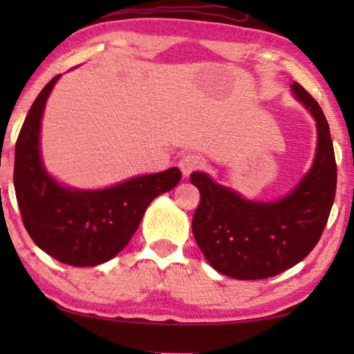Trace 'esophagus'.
I'll list each match as a JSON object with an SVG mask.
<instances>
[{"mask_svg": "<svg viewBox=\"0 0 354 354\" xmlns=\"http://www.w3.org/2000/svg\"><path fill=\"white\" fill-rule=\"evenodd\" d=\"M203 158L198 156V154H185L180 161H178V167H180V171L183 176H190L193 171H196V169L203 167Z\"/></svg>", "mask_w": 354, "mask_h": 354, "instance_id": "1", "label": "esophagus"}]
</instances>
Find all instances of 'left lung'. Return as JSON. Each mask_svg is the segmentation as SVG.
<instances>
[{
    "instance_id": "left-lung-1",
    "label": "left lung",
    "mask_w": 354,
    "mask_h": 354,
    "mask_svg": "<svg viewBox=\"0 0 354 354\" xmlns=\"http://www.w3.org/2000/svg\"><path fill=\"white\" fill-rule=\"evenodd\" d=\"M292 91L316 120L317 148L311 169L288 195L251 201L205 172L190 176L201 195L193 236L207 263L232 279L274 277L303 261L321 239L335 200L337 164L326 115L297 82Z\"/></svg>"
}]
</instances>
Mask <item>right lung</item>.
Listing matches in <instances>:
<instances>
[{"mask_svg": "<svg viewBox=\"0 0 354 354\" xmlns=\"http://www.w3.org/2000/svg\"><path fill=\"white\" fill-rule=\"evenodd\" d=\"M56 75L33 101L16 143L14 188L28 235L61 263L98 266L120 253L137 232L154 198L180 182L177 167L133 177L103 190L61 185L43 166L40 127Z\"/></svg>", "mask_w": 354, "mask_h": 354, "instance_id": "add662e5", "label": "right lung"}]
</instances>
